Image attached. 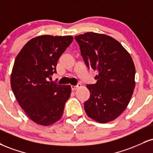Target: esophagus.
Wrapping results in <instances>:
<instances>
[{"instance_id":"esophagus-1","label":"esophagus","mask_w":153,"mask_h":153,"mask_svg":"<svg viewBox=\"0 0 153 153\" xmlns=\"http://www.w3.org/2000/svg\"><path fill=\"white\" fill-rule=\"evenodd\" d=\"M82 86V85L80 84V83H78V85H72L71 86V88H72V91H75V90H77L78 89V88H80Z\"/></svg>"}]
</instances>
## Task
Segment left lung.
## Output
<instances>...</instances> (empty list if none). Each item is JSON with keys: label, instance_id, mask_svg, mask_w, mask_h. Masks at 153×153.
I'll return each mask as SVG.
<instances>
[{"label": "left lung", "instance_id": "left-lung-1", "mask_svg": "<svg viewBox=\"0 0 153 153\" xmlns=\"http://www.w3.org/2000/svg\"><path fill=\"white\" fill-rule=\"evenodd\" d=\"M87 67L97 72L84 103L87 115L100 123L116 119L129 104L135 86V68L130 53L113 38L89 32L75 37Z\"/></svg>", "mask_w": 153, "mask_h": 153}]
</instances>
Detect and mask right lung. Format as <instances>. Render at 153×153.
Masks as SVG:
<instances>
[{
    "label": "right lung",
    "instance_id": "obj_1",
    "mask_svg": "<svg viewBox=\"0 0 153 153\" xmlns=\"http://www.w3.org/2000/svg\"><path fill=\"white\" fill-rule=\"evenodd\" d=\"M73 40L71 36H37L24 45L15 60L12 91L27 117L40 126H50L61 118L71 96V86L48 80Z\"/></svg>",
    "mask_w": 153,
    "mask_h": 153
}]
</instances>
